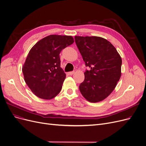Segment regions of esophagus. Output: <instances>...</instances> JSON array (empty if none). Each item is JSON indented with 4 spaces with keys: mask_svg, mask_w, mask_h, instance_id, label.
I'll return each instance as SVG.
<instances>
[{
    "mask_svg": "<svg viewBox=\"0 0 146 146\" xmlns=\"http://www.w3.org/2000/svg\"><path fill=\"white\" fill-rule=\"evenodd\" d=\"M74 73V72H70L68 73V75H72V74H73Z\"/></svg>",
    "mask_w": 146,
    "mask_h": 146,
    "instance_id": "obj_1",
    "label": "esophagus"
}]
</instances>
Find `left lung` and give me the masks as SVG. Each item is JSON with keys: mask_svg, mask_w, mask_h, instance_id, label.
Wrapping results in <instances>:
<instances>
[{"mask_svg": "<svg viewBox=\"0 0 146 146\" xmlns=\"http://www.w3.org/2000/svg\"><path fill=\"white\" fill-rule=\"evenodd\" d=\"M76 45L86 67L85 80L79 85L82 95L90 102L108 97L121 76L122 60L114 46L99 36H75Z\"/></svg>", "mask_w": 146, "mask_h": 146, "instance_id": "obj_1", "label": "left lung"}]
</instances>
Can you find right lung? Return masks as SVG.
I'll return each instance as SVG.
<instances>
[{
    "mask_svg": "<svg viewBox=\"0 0 146 146\" xmlns=\"http://www.w3.org/2000/svg\"><path fill=\"white\" fill-rule=\"evenodd\" d=\"M73 42L72 36L50 35L29 51L22 72L27 85L38 98L51 99L60 93L66 76L60 67V53Z\"/></svg>",
    "mask_w": 146,
    "mask_h": 146,
    "instance_id": "obj_1",
    "label": "right lung"
}]
</instances>
